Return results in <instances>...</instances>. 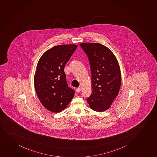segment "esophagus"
<instances>
[{
	"label": "esophagus",
	"mask_w": 157,
	"mask_h": 157,
	"mask_svg": "<svg viewBox=\"0 0 157 157\" xmlns=\"http://www.w3.org/2000/svg\"><path fill=\"white\" fill-rule=\"evenodd\" d=\"M75 90H76V92L78 93V92H79V91L81 90V88L80 87H79L76 88V89H75Z\"/></svg>",
	"instance_id": "obj_1"
}]
</instances>
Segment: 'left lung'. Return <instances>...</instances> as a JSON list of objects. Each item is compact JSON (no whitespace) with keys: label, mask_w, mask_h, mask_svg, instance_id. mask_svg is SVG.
<instances>
[{"label":"left lung","mask_w":157,"mask_h":157,"mask_svg":"<svg viewBox=\"0 0 157 157\" xmlns=\"http://www.w3.org/2000/svg\"><path fill=\"white\" fill-rule=\"evenodd\" d=\"M80 45L87 55L91 72L93 91L87 101L93 110L102 112L110 108L119 93V63L112 52L100 43H82Z\"/></svg>","instance_id":"8db88e82"}]
</instances>
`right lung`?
<instances>
[{"label": "right lung", "mask_w": 157, "mask_h": 157, "mask_svg": "<svg viewBox=\"0 0 157 157\" xmlns=\"http://www.w3.org/2000/svg\"><path fill=\"white\" fill-rule=\"evenodd\" d=\"M77 45H59L46 51L38 61L34 77L35 90L43 106L53 113L66 108L75 96L68 87L64 68Z\"/></svg>", "instance_id": "1"}]
</instances>
